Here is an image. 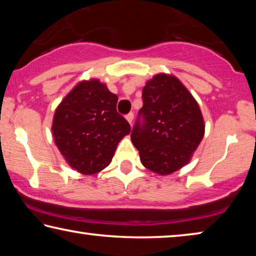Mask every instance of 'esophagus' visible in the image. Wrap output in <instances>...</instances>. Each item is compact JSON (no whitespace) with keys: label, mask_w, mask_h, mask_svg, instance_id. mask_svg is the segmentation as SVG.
Here are the masks:
<instances>
[{"label":"esophagus","mask_w":256,"mask_h":256,"mask_svg":"<svg viewBox=\"0 0 256 256\" xmlns=\"http://www.w3.org/2000/svg\"><path fill=\"white\" fill-rule=\"evenodd\" d=\"M133 118H134V114L133 112H128V114L125 116V118H126V120L128 122L130 123V124H132V122H133Z\"/></svg>","instance_id":"1"}]
</instances>
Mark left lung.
I'll list each match as a JSON object with an SVG mask.
<instances>
[{
	"instance_id": "1",
	"label": "left lung",
	"mask_w": 256,
	"mask_h": 256,
	"mask_svg": "<svg viewBox=\"0 0 256 256\" xmlns=\"http://www.w3.org/2000/svg\"><path fill=\"white\" fill-rule=\"evenodd\" d=\"M131 140L142 164L159 175H168L188 164L204 136L198 104L174 76L160 73L142 90Z\"/></svg>"
}]
</instances>
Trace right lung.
Here are the masks:
<instances>
[{"instance_id":"obj_1","label":"right lung","mask_w":256,"mask_h":256,"mask_svg":"<svg viewBox=\"0 0 256 256\" xmlns=\"http://www.w3.org/2000/svg\"><path fill=\"white\" fill-rule=\"evenodd\" d=\"M118 97L97 79L81 81L60 102L52 131L60 154L73 170L92 175L112 162L116 146L131 132L116 110Z\"/></svg>"}]
</instances>
